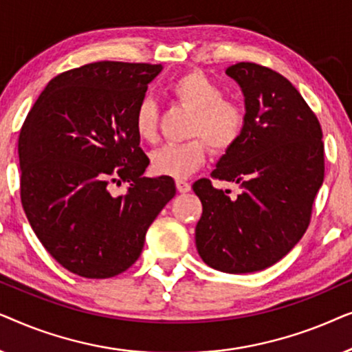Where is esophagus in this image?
<instances>
[{
  "instance_id": "34e87169",
  "label": "esophagus",
  "mask_w": 352,
  "mask_h": 352,
  "mask_svg": "<svg viewBox=\"0 0 352 352\" xmlns=\"http://www.w3.org/2000/svg\"><path fill=\"white\" fill-rule=\"evenodd\" d=\"M176 189H177V192H181V194H187V192L190 190V184H189V182H186V181L177 179L176 181Z\"/></svg>"
}]
</instances>
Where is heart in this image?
I'll use <instances>...</instances> for the list:
<instances>
[{"mask_svg": "<svg viewBox=\"0 0 352 352\" xmlns=\"http://www.w3.org/2000/svg\"><path fill=\"white\" fill-rule=\"evenodd\" d=\"M170 91L177 104L192 112L189 136L200 138L155 148L151 153V168L155 175L182 179L205 163L208 152L206 140L214 152H226L237 144L247 124V113L239 102L224 99L223 88L201 72L179 76ZM134 129L142 141L153 142L157 139L158 107L152 99L146 98L139 102Z\"/></svg>", "mask_w": 352, "mask_h": 352, "instance_id": "obj_1", "label": "heart"}]
</instances>
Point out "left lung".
Listing matches in <instances>:
<instances>
[{
    "label": "left lung",
    "mask_w": 352,
    "mask_h": 352,
    "mask_svg": "<svg viewBox=\"0 0 352 352\" xmlns=\"http://www.w3.org/2000/svg\"><path fill=\"white\" fill-rule=\"evenodd\" d=\"M226 75L242 89L247 124L211 176L242 192L230 199L210 179L194 182L204 206L195 245L210 267L247 274L280 261L306 232L324 182V142L319 120L285 76L252 62Z\"/></svg>",
    "instance_id": "8db88e82"
}]
</instances>
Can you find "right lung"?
<instances>
[{"instance_id":"obj_1","label":"right lung","mask_w":352,"mask_h":352,"mask_svg":"<svg viewBox=\"0 0 352 352\" xmlns=\"http://www.w3.org/2000/svg\"><path fill=\"white\" fill-rule=\"evenodd\" d=\"M160 64L102 60L52 78L19 136L21 199L43 247L86 278L136 263L148 226L176 194L168 176H142L134 113ZM126 182L124 195L111 194Z\"/></svg>"}]
</instances>
